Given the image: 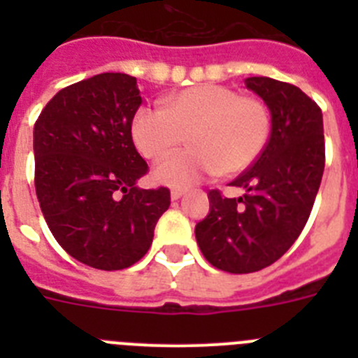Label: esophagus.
Masks as SVG:
<instances>
[{
	"instance_id": "1",
	"label": "esophagus",
	"mask_w": 358,
	"mask_h": 358,
	"mask_svg": "<svg viewBox=\"0 0 358 358\" xmlns=\"http://www.w3.org/2000/svg\"><path fill=\"white\" fill-rule=\"evenodd\" d=\"M182 195H185V189H172L170 197H172V201H177V199H181Z\"/></svg>"
}]
</instances>
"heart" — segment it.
Instances as JSON below:
<instances>
[{
	"instance_id": "b5f03b06",
	"label": "heart",
	"mask_w": 358,
	"mask_h": 358,
	"mask_svg": "<svg viewBox=\"0 0 358 358\" xmlns=\"http://www.w3.org/2000/svg\"><path fill=\"white\" fill-rule=\"evenodd\" d=\"M273 132V115L258 96L217 84H199L170 94L164 109L141 107L131 123L136 148L150 161H163L186 141L189 150L154 170L161 185L186 188L206 176H236L264 154Z\"/></svg>"
}]
</instances>
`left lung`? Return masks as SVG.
<instances>
[{
  "instance_id": "obj_1",
  "label": "left lung",
  "mask_w": 358,
  "mask_h": 358,
  "mask_svg": "<svg viewBox=\"0 0 358 358\" xmlns=\"http://www.w3.org/2000/svg\"><path fill=\"white\" fill-rule=\"evenodd\" d=\"M245 85L271 109V140L231 182L245 194L227 199L210 189V213L195 226L204 258L231 274L262 271L289 251L308 220L324 172L321 107L287 82L249 77Z\"/></svg>"
}]
</instances>
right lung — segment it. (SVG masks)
<instances>
[{"label":"right lung","instance_id":"right-lung-1","mask_svg":"<svg viewBox=\"0 0 358 358\" xmlns=\"http://www.w3.org/2000/svg\"><path fill=\"white\" fill-rule=\"evenodd\" d=\"M136 78L100 73L61 90L34 127L36 194L52 235L75 260L120 271L150 249L170 189L136 181L148 164L132 141Z\"/></svg>","mask_w":358,"mask_h":358}]
</instances>
